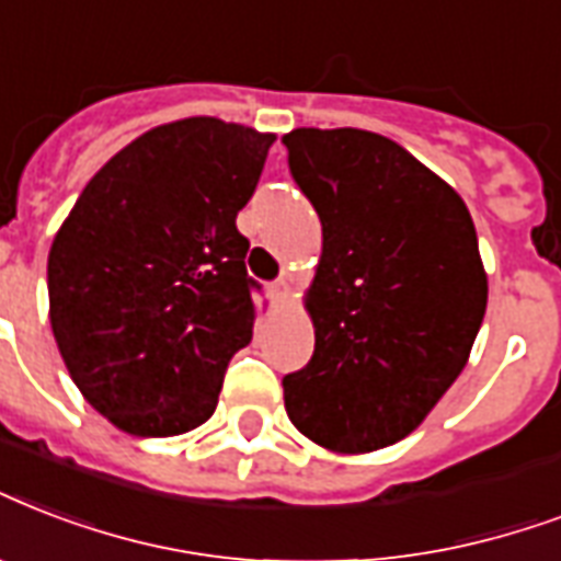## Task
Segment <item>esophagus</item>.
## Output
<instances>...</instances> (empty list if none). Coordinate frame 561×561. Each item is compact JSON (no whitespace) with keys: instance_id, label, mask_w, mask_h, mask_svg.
<instances>
[{"instance_id":"34e87169","label":"esophagus","mask_w":561,"mask_h":561,"mask_svg":"<svg viewBox=\"0 0 561 561\" xmlns=\"http://www.w3.org/2000/svg\"><path fill=\"white\" fill-rule=\"evenodd\" d=\"M271 297L276 299V302H288V299L294 297V288H290V282L288 279L273 282V285H271Z\"/></svg>"}]
</instances>
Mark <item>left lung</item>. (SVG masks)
<instances>
[{
  "label": "left lung",
  "instance_id": "8db88e82",
  "mask_svg": "<svg viewBox=\"0 0 561 561\" xmlns=\"http://www.w3.org/2000/svg\"><path fill=\"white\" fill-rule=\"evenodd\" d=\"M282 144L323 226L314 356L282 379L285 409L327 450H382L468 365L489 302L477 229L442 176L376 131L294 128Z\"/></svg>",
  "mask_w": 561,
  "mask_h": 561
}]
</instances>
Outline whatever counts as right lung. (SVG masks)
<instances>
[{
    "label": "right lung",
    "mask_w": 561,
    "mask_h": 561,
    "mask_svg": "<svg viewBox=\"0 0 561 561\" xmlns=\"http://www.w3.org/2000/svg\"><path fill=\"white\" fill-rule=\"evenodd\" d=\"M276 135L217 117L144 131L84 185L46 279L55 344L117 430L170 438L217 409L259 314L238 211Z\"/></svg>",
    "instance_id": "obj_1"
}]
</instances>
